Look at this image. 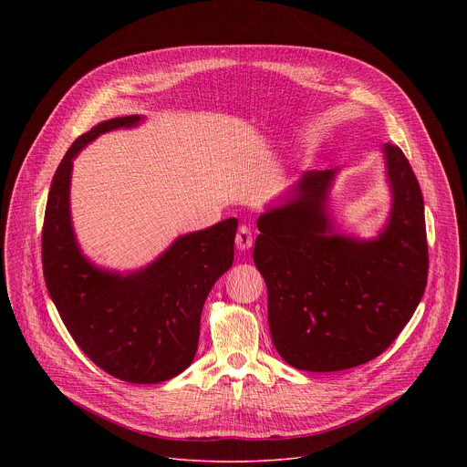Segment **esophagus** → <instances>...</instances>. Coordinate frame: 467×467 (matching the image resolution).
Here are the masks:
<instances>
[{
  "label": "esophagus",
  "mask_w": 467,
  "mask_h": 467,
  "mask_svg": "<svg viewBox=\"0 0 467 467\" xmlns=\"http://www.w3.org/2000/svg\"><path fill=\"white\" fill-rule=\"evenodd\" d=\"M253 245V233L247 225H240L238 233H236V247L240 251H247Z\"/></svg>",
  "instance_id": "1"
}]
</instances>
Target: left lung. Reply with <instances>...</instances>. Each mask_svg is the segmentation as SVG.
Masks as SVG:
<instances>
[{"mask_svg":"<svg viewBox=\"0 0 467 467\" xmlns=\"http://www.w3.org/2000/svg\"><path fill=\"white\" fill-rule=\"evenodd\" d=\"M389 214L373 238L340 233L328 195L340 168L305 171L256 220L253 260L268 286L272 340L303 371L377 358L416 312L429 272L420 182L397 146L380 148Z\"/></svg>","mask_w":467,"mask_h":467,"instance_id":"obj_1","label":"left lung"}]
</instances>
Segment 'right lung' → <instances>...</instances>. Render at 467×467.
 Returning a JSON list of instances; mask_svg holds the SVG:
<instances>
[{
	"mask_svg": "<svg viewBox=\"0 0 467 467\" xmlns=\"http://www.w3.org/2000/svg\"><path fill=\"white\" fill-rule=\"evenodd\" d=\"M142 121L139 114L105 119L66 151L47 195L42 264L51 301L81 351L119 380L157 384L195 357L207 296L233 265L238 220L177 236L132 272L101 268L83 253L70 211L74 159L105 132Z\"/></svg>",
	"mask_w": 467,
	"mask_h": 467,
	"instance_id": "add662e5",
	"label": "right lung"
}]
</instances>
